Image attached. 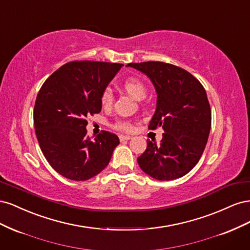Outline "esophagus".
Instances as JSON below:
<instances>
[{
    "label": "esophagus",
    "instance_id": "1",
    "mask_svg": "<svg viewBox=\"0 0 250 250\" xmlns=\"http://www.w3.org/2000/svg\"><path fill=\"white\" fill-rule=\"evenodd\" d=\"M119 139H120L121 142H122V141H128V140H130L131 137H129V135H123V134H121V135H119Z\"/></svg>",
    "mask_w": 250,
    "mask_h": 250
}]
</instances>
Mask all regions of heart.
I'll return each instance as SVG.
<instances>
[{"label":"heart","mask_w":250,"mask_h":250,"mask_svg":"<svg viewBox=\"0 0 250 250\" xmlns=\"http://www.w3.org/2000/svg\"><path fill=\"white\" fill-rule=\"evenodd\" d=\"M123 87L128 94L134 98V99L143 100L146 98L147 86L140 78H137V77L126 78L123 82ZM100 101L103 107L105 108L111 107V105L113 103V94H112V90L109 87L103 89L100 97ZM113 128L120 131L131 132L134 130V125L131 122H129V121H117V122L113 124Z\"/></svg>","instance_id":"1"}]
</instances>
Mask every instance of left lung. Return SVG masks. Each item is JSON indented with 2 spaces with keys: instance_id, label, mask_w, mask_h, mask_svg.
<instances>
[{
  "instance_id": "obj_1",
  "label": "left lung",
  "mask_w": 250,
  "mask_h": 250,
  "mask_svg": "<svg viewBox=\"0 0 250 250\" xmlns=\"http://www.w3.org/2000/svg\"><path fill=\"white\" fill-rule=\"evenodd\" d=\"M152 81L157 94L156 110L149 129L162 127L160 145L147 140L138 157L140 168L157 180H173L190 172L206 148L211 124L207 92L192 74L161 62L128 63Z\"/></svg>"
}]
</instances>
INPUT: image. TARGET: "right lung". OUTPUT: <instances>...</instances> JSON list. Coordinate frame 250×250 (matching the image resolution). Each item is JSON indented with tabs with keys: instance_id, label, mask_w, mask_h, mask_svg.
<instances>
[{
	"instance_id": "1",
	"label": "right lung",
	"mask_w": 250,
	"mask_h": 250,
	"mask_svg": "<svg viewBox=\"0 0 250 250\" xmlns=\"http://www.w3.org/2000/svg\"><path fill=\"white\" fill-rule=\"evenodd\" d=\"M123 64L71 62L44 81L34 105L37 141L51 167L71 180H87L108 165L119 144L103 130L94 140L86 134V118L99 113L100 97Z\"/></svg>"
}]
</instances>
